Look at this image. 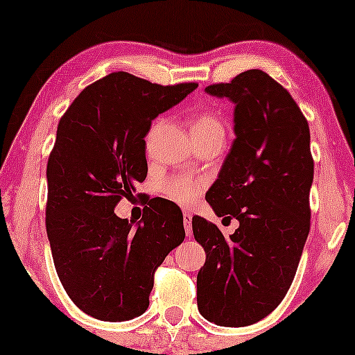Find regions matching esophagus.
Listing matches in <instances>:
<instances>
[{
	"label": "esophagus",
	"mask_w": 355,
	"mask_h": 355,
	"mask_svg": "<svg viewBox=\"0 0 355 355\" xmlns=\"http://www.w3.org/2000/svg\"><path fill=\"white\" fill-rule=\"evenodd\" d=\"M183 227H185L187 235L191 234V211L183 210Z\"/></svg>",
	"instance_id": "esophagus-1"
}]
</instances>
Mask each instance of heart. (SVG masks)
<instances>
[{"label":"heart","mask_w":355,"mask_h":355,"mask_svg":"<svg viewBox=\"0 0 355 355\" xmlns=\"http://www.w3.org/2000/svg\"><path fill=\"white\" fill-rule=\"evenodd\" d=\"M190 126L193 138L223 135V133H225L220 118L211 112L197 113V115L191 118ZM203 187H205V183H203L200 178L173 177L162 183V191H164V195L168 200L178 203V205L182 207H189L197 200L198 195L202 193Z\"/></svg>","instance_id":"obj_1"}]
</instances>
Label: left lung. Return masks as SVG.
Here are the masks:
<instances>
[{
  "mask_svg": "<svg viewBox=\"0 0 355 355\" xmlns=\"http://www.w3.org/2000/svg\"><path fill=\"white\" fill-rule=\"evenodd\" d=\"M205 92L235 105V140L205 200L239 229L225 239L215 223L191 218L207 254L197 304L207 320L243 327L282 302L299 267L311 230V132L291 93L262 70Z\"/></svg>",
  "mask_w": 355,
  "mask_h": 355,
  "instance_id": "left-lung-1",
  "label": "left lung"
}]
</instances>
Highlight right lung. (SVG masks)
Wrapping results in <instances>:
<instances>
[{"label":"right lung","instance_id":"1","mask_svg":"<svg viewBox=\"0 0 355 355\" xmlns=\"http://www.w3.org/2000/svg\"><path fill=\"white\" fill-rule=\"evenodd\" d=\"M197 87L118 71L85 88L61 116L46 165V234L64 291L95 319L141 315L155 270L185 239L172 202L152 200L137 225L116 217L115 207L146 178L153 118Z\"/></svg>","mask_w":355,"mask_h":355}]
</instances>
